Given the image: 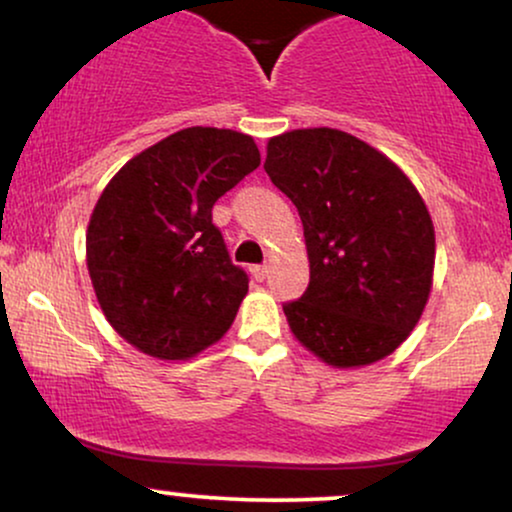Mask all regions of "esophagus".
<instances>
[{
	"label": "esophagus",
	"mask_w": 512,
	"mask_h": 512,
	"mask_svg": "<svg viewBox=\"0 0 512 512\" xmlns=\"http://www.w3.org/2000/svg\"><path fill=\"white\" fill-rule=\"evenodd\" d=\"M251 277L256 282H263L268 277V266H251Z\"/></svg>",
	"instance_id": "obj_1"
}]
</instances>
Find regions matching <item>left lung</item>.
<instances>
[{"label": "left lung", "instance_id": "obj_1", "mask_svg": "<svg viewBox=\"0 0 512 512\" xmlns=\"http://www.w3.org/2000/svg\"><path fill=\"white\" fill-rule=\"evenodd\" d=\"M266 173L299 211L311 282L282 304L294 337L337 368L389 356L418 325L434 270V227L399 166L334 128L268 142Z\"/></svg>", "mask_w": 512, "mask_h": 512}]
</instances>
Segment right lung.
Here are the masks:
<instances>
[{
    "label": "right lung",
    "instance_id": "1",
    "mask_svg": "<svg viewBox=\"0 0 512 512\" xmlns=\"http://www.w3.org/2000/svg\"><path fill=\"white\" fill-rule=\"evenodd\" d=\"M254 140L185 128L113 175L87 227V268L113 330L149 356L182 361L218 342L249 292L213 204L258 168Z\"/></svg>",
    "mask_w": 512,
    "mask_h": 512
}]
</instances>
